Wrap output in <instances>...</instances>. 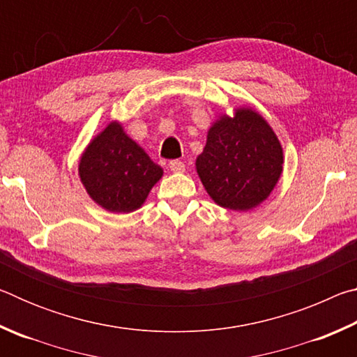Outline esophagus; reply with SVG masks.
<instances>
[{"instance_id": "esophagus-1", "label": "esophagus", "mask_w": 357, "mask_h": 357, "mask_svg": "<svg viewBox=\"0 0 357 357\" xmlns=\"http://www.w3.org/2000/svg\"><path fill=\"white\" fill-rule=\"evenodd\" d=\"M168 168H170L173 173H183L185 170V165H184V162H181V160H172L170 164H168Z\"/></svg>"}]
</instances>
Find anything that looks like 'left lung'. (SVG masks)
Returning a JSON list of instances; mask_svg holds the SVG:
<instances>
[{"instance_id": "8db88e82", "label": "left lung", "mask_w": 357, "mask_h": 357, "mask_svg": "<svg viewBox=\"0 0 357 357\" xmlns=\"http://www.w3.org/2000/svg\"><path fill=\"white\" fill-rule=\"evenodd\" d=\"M283 149L261 114L249 107L222 116L208 130L197 157V173L222 208L249 211L263 203L279 183Z\"/></svg>"}]
</instances>
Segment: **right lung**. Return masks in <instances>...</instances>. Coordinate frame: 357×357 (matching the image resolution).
<instances>
[{"instance_id":"right-lung-1","label":"right lung","mask_w":357,"mask_h":357,"mask_svg":"<svg viewBox=\"0 0 357 357\" xmlns=\"http://www.w3.org/2000/svg\"><path fill=\"white\" fill-rule=\"evenodd\" d=\"M78 174L88 195L110 213H132L142 206L164 170L142 146L112 121L84 149Z\"/></svg>"}]
</instances>
